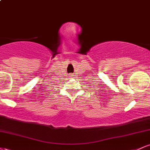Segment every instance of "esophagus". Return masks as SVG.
Segmentation results:
<instances>
[{"label": "esophagus", "instance_id": "esophagus-1", "mask_svg": "<svg viewBox=\"0 0 150 150\" xmlns=\"http://www.w3.org/2000/svg\"><path fill=\"white\" fill-rule=\"evenodd\" d=\"M69 76H72V77H73V76H74V75H69Z\"/></svg>", "mask_w": 150, "mask_h": 150}]
</instances>
